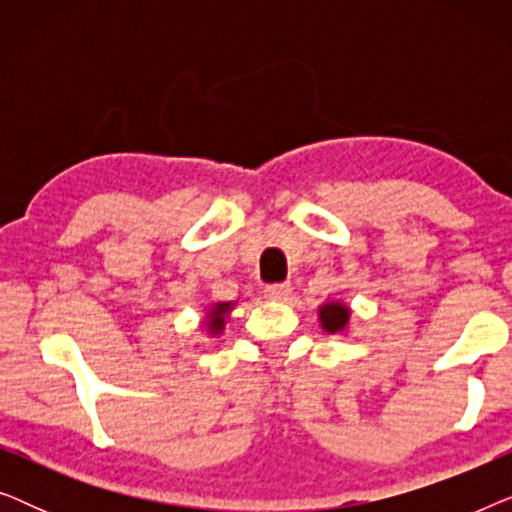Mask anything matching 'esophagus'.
<instances>
[{
  "label": "esophagus",
  "mask_w": 512,
  "mask_h": 512,
  "mask_svg": "<svg viewBox=\"0 0 512 512\" xmlns=\"http://www.w3.org/2000/svg\"><path fill=\"white\" fill-rule=\"evenodd\" d=\"M265 298L270 300H286L291 296V284L289 282H282V284H270L265 286Z\"/></svg>",
  "instance_id": "esophagus-1"
}]
</instances>
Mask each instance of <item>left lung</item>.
<instances>
[{
  "label": "left lung",
  "mask_w": 512,
  "mask_h": 512,
  "mask_svg": "<svg viewBox=\"0 0 512 512\" xmlns=\"http://www.w3.org/2000/svg\"><path fill=\"white\" fill-rule=\"evenodd\" d=\"M349 307L342 303H324L319 307V321L321 328L328 333H342L349 324Z\"/></svg>",
  "instance_id": "1"
}]
</instances>
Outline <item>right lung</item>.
<instances>
[{"label": "right lung", "instance_id": "1", "mask_svg": "<svg viewBox=\"0 0 512 512\" xmlns=\"http://www.w3.org/2000/svg\"><path fill=\"white\" fill-rule=\"evenodd\" d=\"M230 310H233V303H214L212 310L207 312V331L212 335H219L223 331V326H226V317L230 314Z\"/></svg>", "mask_w": 512, "mask_h": 512}]
</instances>
